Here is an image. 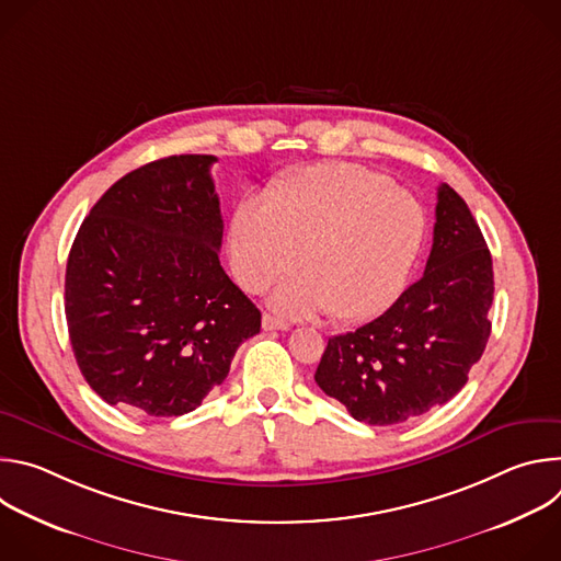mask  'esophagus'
<instances>
[{
  "mask_svg": "<svg viewBox=\"0 0 561 561\" xmlns=\"http://www.w3.org/2000/svg\"><path fill=\"white\" fill-rule=\"evenodd\" d=\"M262 329H264V331H288L290 324L284 322V319H279V317H273V314L264 312V317H262Z\"/></svg>",
  "mask_w": 561,
  "mask_h": 561,
  "instance_id": "34e87169",
  "label": "esophagus"
}]
</instances>
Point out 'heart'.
I'll return each instance as SVG.
<instances>
[{"label":"heart","instance_id":"b5f03b06","mask_svg":"<svg viewBox=\"0 0 561 561\" xmlns=\"http://www.w3.org/2000/svg\"><path fill=\"white\" fill-rule=\"evenodd\" d=\"M426 232L424 206L392 180L357 164H324L277 182L264 204L239 202L228 226L237 282L273 293L288 314L327 310L340 324L386 306L404 284Z\"/></svg>","mask_w":561,"mask_h":561}]
</instances>
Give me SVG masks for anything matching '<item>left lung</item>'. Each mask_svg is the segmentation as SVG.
Returning a JSON list of instances; mask_svg holds the SVG:
<instances>
[{
	"label": "left lung",
	"mask_w": 561,
	"mask_h": 561,
	"mask_svg": "<svg viewBox=\"0 0 561 561\" xmlns=\"http://www.w3.org/2000/svg\"><path fill=\"white\" fill-rule=\"evenodd\" d=\"M493 293L486 239L466 202L442 184L424 275L370 322L329 340L317 386L370 426L446 404L486 348Z\"/></svg>",
	"instance_id": "obj_1"
}]
</instances>
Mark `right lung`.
<instances>
[{"label": "right lung", "instance_id": "1", "mask_svg": "<svg viewBox=\"0 0 561 561\" xmlns=\"http://www.w3.org/2000/svg\"><path fill=\"white\" fill-rule=\"evenodd\" d=\"M213 154H171L115 182L66 264L72 353L106 404L150 417L195 411L262 312L219 264Z\"/></svg>", "mask_w": 561, "mask_h": 561}]
</instances>
